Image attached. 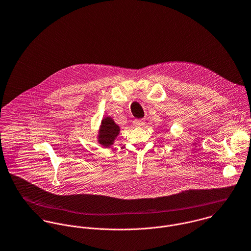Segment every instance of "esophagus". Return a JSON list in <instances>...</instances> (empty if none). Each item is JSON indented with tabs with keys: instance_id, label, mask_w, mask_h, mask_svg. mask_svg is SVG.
<instances>
[{
	"instance_id": "34e87169",
	"label": "esophagus",
	"mask_w": 251,
	"mask_h": 251,
	"mask_svg": "<svg viewBox=\"0 0 251 251\" xmlns=\"http://www.w3.org/2000/svg\"><path fill=\"white\" fill-rule=\"evenodd\" d=\"M133 125L135 126H142L145 125V120L143 119H141V120H135L134 122H133Z\"/></svg>"
}]
</instances>
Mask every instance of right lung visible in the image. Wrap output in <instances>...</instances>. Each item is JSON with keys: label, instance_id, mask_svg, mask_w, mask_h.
<instances>
[{"label": "right lung", "instance_id": "right-lung-1", "mask_svg": "<svg viewBox=\"0 0 251 251\" xmlns=\"http://www.w3.org/2000/svg\"><path fill=\"white\" fill-rule=\"evenodd\" d=\"M120 132V127L110 117H105L101 122L99 133V143L104 147H110Z\"/></svg>", "mask_w": 251, "mask_h": 251}]
</instances>
